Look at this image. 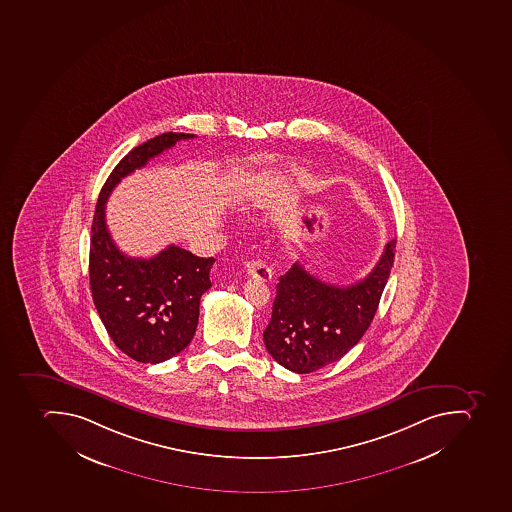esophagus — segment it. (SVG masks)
I'll return each instance as SVG.
<instances>
[{
	"mask_svg": "<svg viewBox=\"0 0 512 512\" xmlns=\"http://www.w3.org/2000/svg\"><path fill=\"white\" fill-rule=\"evenodd\" d=\"M246 270L250 278L260 279L263 283H268L271 279L270 266L260 262V260H252V262L247 263Z\"/></svg>",
	"mask_w": 512,
	"mask_h": 512,
	"instance_id": "obj_1",
	"label": "esophagus"
}]
</instances>
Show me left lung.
<instances>
[{"label":"left lung","instance_id":"8db88e82","mask_svg":"<svg viewBox=\"0 0 512 512\" xmlns=\"http://www.w3.org/2000/svg\"><path fill=\"white\" fill-rule=\"evenodd\" d=\"M390 241L373 271L352 286H334L299 262L279 278L265 347L292 373L308 374L339 361L368 331L395 258Z\"/></svg>","mask_w":512,"mask_h":512}]
</instances>
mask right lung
<instances>
[{
  "mask_svg": "<svg viewBox=\"0 0 512 512\" xmlns=\"http://www.w3.org/2000/svg\"><path fill=\"white\" fill-rule=\"evenodd\" d=\"M196 135L162 133L120 160L104 183L91 225L90 287L107 334L139 363H162L188 347L196 334L199 303L209 291L215 258L168 246L152 258L122 254L106 225V201L122 178Z\"/></svg>",
  "mask_w": 512,
  "mask_h": 512,
  "instance_id": "obj_1",
  "label": "right lung"
}]
</instances>
